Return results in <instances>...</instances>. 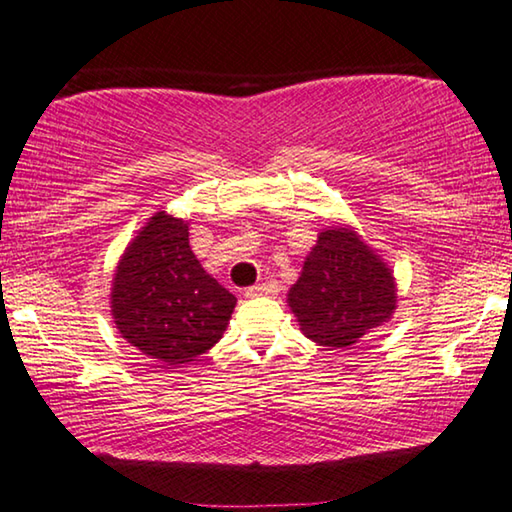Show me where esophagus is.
I'll return each instance as SVG.
<instances>
[{"label": "esophagus", "mask_w": 512, "mask_h": 512, "mask_svg": "<svg viewBox=\"0 0 512 512\" xmlns=\"http://www.w3.org/2000/svg\"><path fill=\"white\" fill-rule=\"evenodd\" d=\"M268 293H277V284H275V282H262V284H255V287L246 289V296H248V298L268 296Z\"/></svg>", "instance_id": "1"}]
</instances>
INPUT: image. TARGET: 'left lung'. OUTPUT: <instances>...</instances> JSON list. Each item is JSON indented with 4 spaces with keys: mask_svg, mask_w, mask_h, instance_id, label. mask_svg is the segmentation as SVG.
Wrapping results in <instances>:
<instances>
[{
    "mask_svg": "<svg viewBox=\"0 0 512 512\" xmlns=\"http://www.w3.org/2000/svg\"><path fill=\"white\" fill-rule=\"evenodd\" d=\"M393 271L352 228L332 225L318 235L289 307L302 334L325 348H348L393 316Z\"/></svg>",
    "mask_w": 512,
    "mask_h": 512,
    "instance_id": "8db88e82",
    "label": "left lung"
}]
</instances>
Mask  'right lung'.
Here are the masks:
<instances>
[{
    "label": "right lung",
    "mask_w": 512,
    "mask_h": 512,
    "mask_svg": "<svg viewBox=\"0 0 512 512\" xmlns=\"http://www.w3.org/2000/svg\"><path fill=\"white\" fill-rule=\"evenodd\" d=\"M110 305L128 343L178 366L219 343L237 298L203 271L189 248L187 221L158 212L121 257Z\"/></svg>",
    "instance_id": "1"
}]
</instances>
